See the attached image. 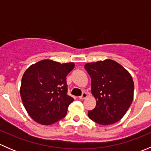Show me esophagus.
<instances>
[{
    "label": "esophagus",
    "instance_id": "1",
    "mask_svg": "<svg viewBox=\"0 0 151 151\" xmlns=\"http://www.w3.org/2000/svg\"><path fill=\"white\" fill-rule=\"evenodd\" d=\"M88 97V93H87L86 92H83V94H82V96H80V99H85V98H87Z\"/></svg>",
    "mask_w": 151,
    "mask_h": 151
}]
</instances>
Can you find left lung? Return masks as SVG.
Masks as SVG:
<instances>
[{"label": "left lung", "mask_w": 151, "mask_h": 151, "mask_svg": "<svg viewBox=\"0 0 151 151\" xmlns=\"http://www.w3.org/2000/svg\"><path fill=\"white\" fill-rule=\"evenodd\" d=\"M85 68L91 77V92L96 100L90 119L100 125L119 121L132 104L134 82L129 71L110 59L88 63Z\"/></svg>", "instance_id": "left-lung-1"}]
</instances>
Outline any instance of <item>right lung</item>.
<instances>
[{"label": "right lung", "instance_id": "right-lung-1", "mask_svg": "<svg viewBox=\"0 0 151 151\" xmlns=\"http://www.w3.org/2000/svg\"><path fill=\"white\" fill-rule=\"evenodd\" d=\"M74 63H60L43 60L31 65L24 73L20 96L32 119L51 125L64 118L74 99L67 94L66 76Z\"/></svg>", "mask_w": 151, "mask_h": 151}]
</instances>
